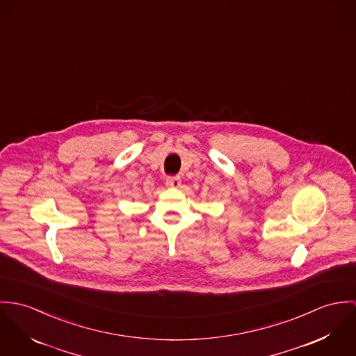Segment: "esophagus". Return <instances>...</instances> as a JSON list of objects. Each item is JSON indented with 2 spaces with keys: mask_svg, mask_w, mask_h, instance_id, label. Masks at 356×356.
I'll use <instances>...</instances> for the list:
<instances>
[{
  "mask_svg": "<svg viewBox=\"0 0 356 356\" xmlns=\"http://www.w3.org/2000/svg\"><path fill=\"white\" fill-rule=\"evenodd\" d=\"M165 183H166L168 187H176L177 188V187H180L181 180H180L179 176H166Z\"/></svg>",
  "mask_w": 356,
  "mask_h": 356,
  "instance_id": "obj_1",
  "label": "esophagus"
}]
</instances>
